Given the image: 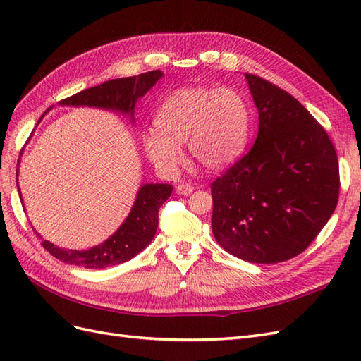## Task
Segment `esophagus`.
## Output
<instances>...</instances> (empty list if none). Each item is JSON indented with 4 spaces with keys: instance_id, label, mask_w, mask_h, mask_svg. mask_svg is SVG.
<instances>
[{
    "instance_id": "esophagus-1",
    "label": "esophagus",
    "mask_w": 361,
    "mask_h": 361,
    "mask_svg": "<svg viewBox=\"0 0 361 361\" xmlns=\"http://www.w3.org/2000/svg\"><path fill=\"white\" fill-rule=\"evenodd\" d=\"M176 191L180 195H190L194 191V187H192V185H188V183H180L176 187Z\"/></svg>"
}]
</instances>
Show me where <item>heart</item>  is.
Masks as SVG:
<instances>
[{
	"instance_id": "1",
	"label": "heart",
	"mask_w": 361,
	"mask_h": 361,
	"mask_svg": "<svg viewBox=\"0 0 361 361\" xmlns=\"http://www.w3.org/2000/svg\"><path fill=\"white\" fill-rule=\"evenodd\" d=\"M157 129L141 138L145 154L162 173L176 174L183 164L180 145L207 170L233 164L247 145L250 110L233 89L183 87L162 102L155 116Z\"/></svg>"
}]
</instances>
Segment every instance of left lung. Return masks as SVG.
<instances>
[{
    "label": "left lung",
    "instance_id": "obj_1",
    "mask_svg": "<svg viewBox=\"0 0 361 361\" xmlns=\"http://www.w3.org/2000/svg\"><path fill=\"white\" fill-rule=\"evenodd\" d=\"M259 113L255 146L211 185L212 233L251 264L285 262L310 245L338 199V162L325 129L280 87L245 73Z\"/></svg>",
    "mask_w": 361,
    "mask_h": 361
}]
</instances>
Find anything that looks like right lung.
I'll return each mask as SVG.
<instances>
[{"label": "right lung", "instance_id": "right-lung-1", "mask_svg": "<svg viewBox=\"0 0 361 361\" xmlns=\"http://www.w3.org/2000/svg\"><path fill=\"white\" fill-rule=\"evenodd\" d=\"M162 75L164 73L161 71H152L138 76H129V78L110 80L101 85L90 87V89L66 97L59 104L66 106H94L102 108V110L117 111L120 114L130 116V120L134 122L137 101L140 97H143L159 78H162ZM51 108L52 106L48 108V111ZM42 117L39 118V122ZM171 191L173 187L169 183L141 185L133 209H130L126 220L106 241L99 245L89 250H66L54 245L49 241H43L42 245L54 257H57L64 264L76 267L102 269L123 264V262L137 256L141 250H145L152 243L158 227L159 207L170 197ZM19 197L23 202V195H19Z\"/></svg>", "mask_w": 361, "mask_h": 361}]
</instances>
